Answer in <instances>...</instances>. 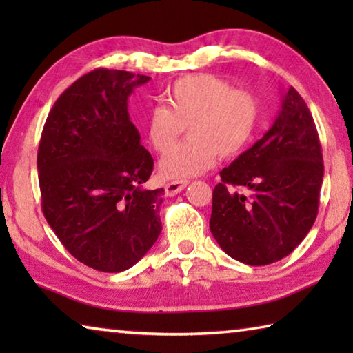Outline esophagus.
<instances>
[{"mask_svg":"<svg viewBox=\"0 0 353 353\" xmlns=\"http://www.w3.org/2000/svg\"><path fill=\"white\" fill-rule=\"evenodd\" d=\"M187 185H188L187 181L170 182V183L165 185V191H166V194H168V196H174V194H177V193H181V191H182L185 187H187Z\"/></svg>","mask_w":353,"mask_h":353,"instance_id":"34e87169","label":"esophagus"}]
</instances>
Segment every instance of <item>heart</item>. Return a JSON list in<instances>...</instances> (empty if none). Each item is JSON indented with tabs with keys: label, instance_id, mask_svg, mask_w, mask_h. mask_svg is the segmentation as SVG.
<instances>
[{
	"label": "heart",
	"instance_id": "1",
	"mask_svg": "<svg viewBox=\"0 0 353 353\" xmlns=\"http://www.w3.org/2000/svg\"><path fill=\"white\" fill-rule=\"evenodd\" d=\"M165 103L148 113L145 134L154 151L165 154L188 128L189 141L172 148L159 163L160 176L174 182L210 170L218 155L241 154L259 121L254 94L212 74H188L172 82Z\"/></svg>",
	"mask_w": 353,
	"mask_h": 353
}]
</instances>
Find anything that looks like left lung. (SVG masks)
Instances as JSON below:
<instances>
[{"label": "left lung", "mask_w": 353, "mask_h": 353, "mask_svg": "<svg viewBox=\"0 0 353 353\" xmlns=\"http://www.w3.org/2000/svg\"><path fill=\"white\" fill-rule=\"evenodd\" d=\"M321 151L312 113L290 87L271 129L219 172L210 230L227 255L263 266L302 243L318 216Z\"/></svg>", "instance_id": "obj_1"}]
</instances>
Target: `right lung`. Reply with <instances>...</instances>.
<instances>
[{
  "mask_svg": "<svg viewBox=\"0 0 353 353\" xmlns=\"http://www.w3.org/2000/svg\"><path fill=\"white\" fill-rule=\"evenodd\" d=\"M149 79L93 70L59 97L41 132V210L65 249L97 271L129 270L162 232L163 188H143L154 160L128 112Z\"/></svg>",
  "mask_w": 353,
  "mask_h": 353,
  "instance_id": "right-lung-1",
  "label": "right lung"
}]
</instances>
